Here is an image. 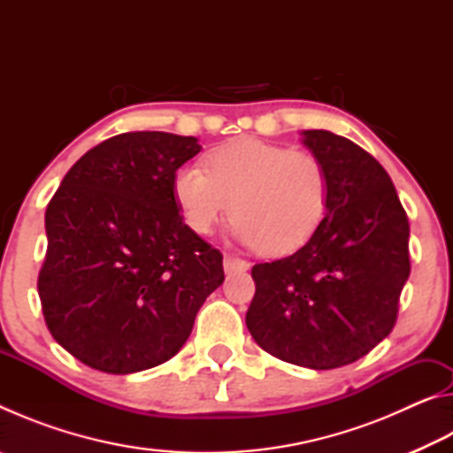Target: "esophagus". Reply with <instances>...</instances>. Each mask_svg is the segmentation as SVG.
I'll return each instance as SVG.
<instances>
[{
    "label": "esophagus",
    "mask_w": 453,
    "mask_h": 453,
    "mask_svg": "<svg viewBox=\"0 0 453 453\" xmlns=\"http://www.w3.org/2000/svg\"><path fill=\"white\" fill-rule=\"evenodd\" d=\"M250 267L248 262H243L240 257H234V256H224V272L226 273H235V272H245Z\"/></svg>",
    "instance_id": "esophagus-1"
}]
</instances>
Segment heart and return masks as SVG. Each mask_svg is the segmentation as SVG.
Wrapping results in <instances>:
<instances>
[{
  "mask_svg": "<svg viewBox=\"0 0 453 453\" xmlns=\"http://www.w3.org/2000/svg\"><path fill=\"white\" fill-rule=\"evenodd\" d=\"M172 189L196 234L210 235L232 208L235 240L278 256L300 248L321 224L329 175L313 153L243 137L211 150L205 170L180 167Z\"/></svg>",
  "mask_w": 453,
  "mask_h": 453,
  "instance_id": "obj_1",
  "label": "heart"
}]
</instances>
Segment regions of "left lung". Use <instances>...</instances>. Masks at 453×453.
Returning a JSON list of instances; mask_svg holds the SVG:
<instances>
[{
  "instance_id": "1",
  "label": "left lung",
  "mask_w": 453,
  "mask_h": 453,
  "mask_svg": "<svg viewBox=\"0 0 453 453\" xmlns=\"http://www.w3.org/2000/svg\"><path fill=\"white\" fill-rule=\"evenodd\" d=\"M302 143L327 170V211L300 250L254 265L245 326L267 354L334 370L392 332L410 278V224L388 172L357 143L327 129H303Z\"/></svg>"
}]
</instances>
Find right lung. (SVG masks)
Masks as SVG:
<instances>
[{"label":"right lung","mask_w":453,"mask_h":453,"mask_svg":"<svg viewBox=\"0 0 453 453\" xmlns=\"http://www.w3.org/2000/svg\"><path fill=\"white\" fill-rule=\"evenodd\" d=\"M197 137L121 134L65 173L45 210L48 254L37 280L45 324L94 370L134 373L183 348L224 257L186 226L175 172Z\"/></svg>","instance_id":"right-lung-1"}]
</instances>
